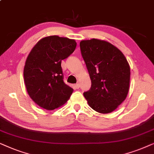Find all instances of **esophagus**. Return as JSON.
<instances>
[{
    "label": "esophagus",
    "mask_w": 154,
    "mask_h": 154,
    "mask_svg": "<svg viewBox=\"0 0 154 154\" xmlns=\"http://www.w3.org/2000/svg\"><path fill=\"white\" fill-rule=\"evenodd\" d=\"M79 87H80V86H79V83H77V84H76V85H75V89H78L79 88Z\"/></svg>",
    "instance_id": "34e87169"
}]
</instances>
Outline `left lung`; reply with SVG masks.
Wrapping results in <instances>:
<instances>
[{
    "instance_id": "left-lung-1",
    "label": "left lung",
    "mask_w": 154,
    "mask_h": 154,
    "mask_svg": "<svg viewBox=\"0 0 154 154\" xmlns=\"http://www.w3.org/2000/svg\"><path fill=\"white\" fill-rule=\"evenodd\" d=\"M82 56L89 72L91 86L84 96L90 107L100 113L113 111L128 94L130 68L121 51L106 41H82Z\"/></svg>"
}]
</instances>
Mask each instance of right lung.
<instances>
[{
  "mask_svg": "<svg viewBox=\"0 0 154 154\" xmlns=\"http://www.w3.org/2000/svg\"><path fill=\"white\" fill-rule=\"evenodd\" d=\"M75 40L58 36L43 38L26 58L24 79L30 98L40 107L54 110L70 97L73 89L64 82L61 61L74 52Z\"/></svg>",
  "mask_w": 154,
  "mask_h": 154,
  "instance_id": "obj_1",
  "label": "right lung"
}]
</instances>
